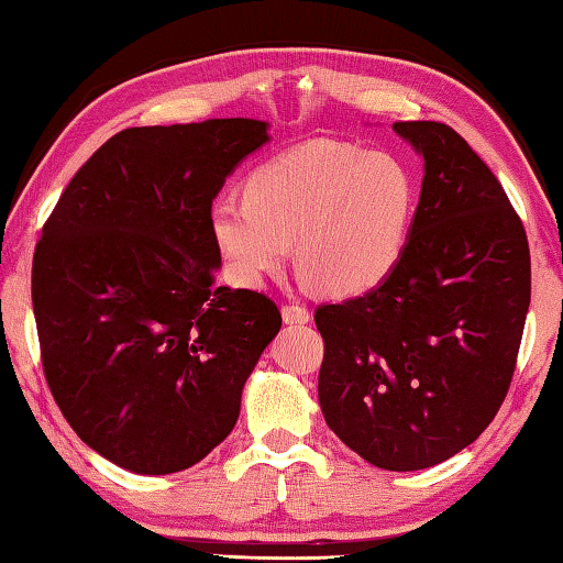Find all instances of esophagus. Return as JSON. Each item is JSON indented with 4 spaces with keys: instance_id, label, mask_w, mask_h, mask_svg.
<instances>
[{
    "instance_id": "34e87169",
    "label": "esophagus",
    "mask_w": 563,
    "mask_h": 563,
    "mask_svg": "<svg viewBox=\"0 0 563 563\" xmlns=\"http://www.w3.org/2000/svg\"><path fill=\"white\" fill-rule=\"evenodd\" d=\"M283 322L285 325H295V328H300V325H308L310 322V312L302 308V305H283Z\"/></svg>"
}]
</instances>
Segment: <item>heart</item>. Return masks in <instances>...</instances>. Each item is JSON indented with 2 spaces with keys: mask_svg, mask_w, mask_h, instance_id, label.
Returning a JSON list of instances; mask_svg holds the SVG:
<instances>
[{
  "mask_svg": "<svg viewBox=\"0 0 563 563\" xmlns=\"http://www.w3.org/2000/svg\"><path fill=\"white\" fill-rule=\"evenodd\" d=\"M417 211V184L393 154L318 139L245 176L243 201L221 198L208 228L228 273L258 288L290 258L332 298H360L397 271Z\"/></svg>",
  "mask_w": 563,
  "mask_h": 563,
  "instance_id": "obj_1",
  "label": "heart"
}]
</instances>
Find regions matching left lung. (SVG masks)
<instances>
[{"label": "left lung", "instance_id": "8db88e82", "mask_svg": "<svg viewBox=\"0 0 563 563\" xmlns=\"http://www.w3.org/2000/svg\"><path fill=\"white\" fill-rule=\"evenodd\" d=\"M424 161L397 271L362 298L320 305L318 399L362 460L427 470L487 430L507 397L531 300L523 225L497 176L446 123L397 121Z\"/></svg>", "mask_w": 563, "mask_h": 563}]
</instances>
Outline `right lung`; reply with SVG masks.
I'll return each mask as SVG.
<instances>
[{
    "mask_svg": "<svg viewBox=\"0 0 563 563\" xmlns=\"http://www.w3.org/2000/svg\"><path fill=\"white\" fill-rule=\"evenodd\" d=\"M268 121L208 119L111 136L59 198L32 263L46 383L71 430L133 474L188 470L241 415L283 325L255 290L216 285L208 216Z\"/></svg>",
    "mask_w": 563,
    "mask_h": 563,
    "instance_id": "1",
    "label": "right lung"
}]
</instances>
